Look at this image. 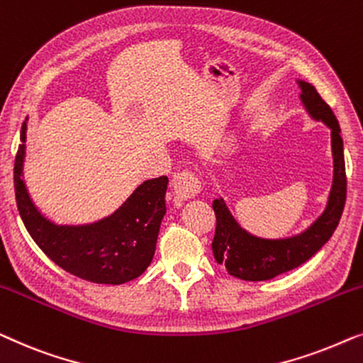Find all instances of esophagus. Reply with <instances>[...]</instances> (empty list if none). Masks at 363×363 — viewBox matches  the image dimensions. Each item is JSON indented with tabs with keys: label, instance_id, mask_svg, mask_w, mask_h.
Instances as JSON below:
<instances>
[{
	"label": "esophagus",
	"instance_id": "esophagus-1",
	"mask_svg": "<svg viewBox=\"0 0 363 363\" xmlns=\"http://www.w3.org/2000/svg\"><path fill=\"white\" fill-rule=\"evenodd\" d=\"M172 191L179 202L189 201L201 192V181L191 171H181L172 177Z\"/></svg>",
	"mask_w": 363,
	"mask_h": 363
}]
</instances>
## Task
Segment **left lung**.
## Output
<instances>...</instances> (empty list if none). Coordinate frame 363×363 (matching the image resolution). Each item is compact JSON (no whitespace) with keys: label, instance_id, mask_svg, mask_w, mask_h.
<instances>
[{"label":"left lung","instance_id":"left-lung-1","mask_svg":"<svg viewBox=\"0 0 363 363\" xmlns=\"http://www.w3.org/2000/svg\"><path fill=\"white\" fill-rule=\"evenodd\" d=\"M298 84L301 86V101L309 115L330 128L334 179L329 201L318 220L303 233L288 238L267 240L243 230L228 211L223 199H216L212 203L217 218L212 242L213 257L218 264H225L227 272L232 277L245 281H267L308 262L333 237L345 206L347 177L344 141L340 136L339 121L330 106L320 99L314 85L304 80H298Z\"/></svg>","mask_w":363,"mask_h":363}]
</instances>
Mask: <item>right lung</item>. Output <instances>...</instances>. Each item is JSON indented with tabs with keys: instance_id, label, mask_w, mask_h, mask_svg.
<instances>
[{
	"instance_id": "1",
	"label": "right lung",
	"mask_w": 363,
	"mask_h": 363,
	"mask_svg": "<svg viewBox=\"0 0 363 363\" xmlns=\"http://www.w3.org/2000/svg\"><path fill=\"white\" fill-rule=\"evenodd\" d=\"M26 130L14 160V192L19 216L35 245L74 277L96 284H123L145 273L155 257L157 233L166 213V176L136 187L111 216L86 225H57L30 201L23 179Z\"/></svg>"
}]
</instances>
